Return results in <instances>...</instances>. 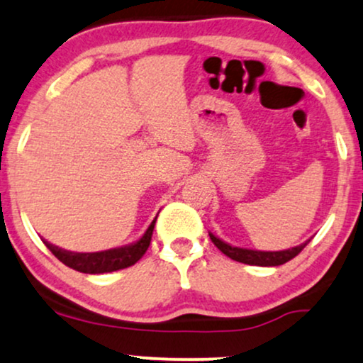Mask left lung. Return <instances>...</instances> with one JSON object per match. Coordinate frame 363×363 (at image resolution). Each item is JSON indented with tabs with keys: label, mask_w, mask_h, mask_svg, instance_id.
<instances>
[{
	"label": "left lung",
	"mask_w": 363,
	"mask_h": 363,
	"mask_svg": "<svg viewBox=\"0 0 363 363\" xmlns=\"http://www.w3.org/2000/svg\"><path fill=\"white\" fill-rule=\"evenodd\" d=\"M212 242L217 245V249H220L225 256L234 259L237 262L249 264V266H281V264L291 261L293 257H296L303 249L306 247V242L296 245V247H291L286 250H254V249H244V247H234V245L223 242L213 234H208Z\"/></svg>",
	"instance_id": "1"
}]
</instances>
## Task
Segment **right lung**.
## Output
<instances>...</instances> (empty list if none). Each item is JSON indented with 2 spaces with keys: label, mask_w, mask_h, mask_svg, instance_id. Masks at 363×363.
Wrapping results in <instances>:
<instances>
[{
  "label": "right lung",
  "mask_w": 363,
  "mask_h": 363,
  "mask_svg": "<svg viewBox=\"0 0 363 363\" xmlns=\"http://www.w3.org/2000/svg\"><path fill=\"white\" fill-rule=\"evenodd\" d=\"M156 218L150 223L145 234H143L136 242L123 245V247L101 250V252H72V250H65L57 247L47 240L43 244L52 250V254L58 261L64 262L65 266L72 267L79 272H86V274H102V272H113L124 269V267L133 266L140 259L145 256V252L150 247L151 235H153Z\"/></svg>",
  "instance_id": "1"
}]
</instances>
